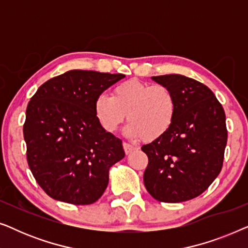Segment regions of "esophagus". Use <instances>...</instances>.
I'll return each mask as SVG.
<instances>
[{
  "label": "esophagus",
  "mask_w": 248,
  "mask_h": 248,
  "mask_svg": "<svg viewBox=\"0 0 248 248\" xmlns=\"http://www.w3.org/2000/svg\"><path fill=\"white\" fill-rule=\"evenodd\" d=\"M123 148H124V151L125 154H130V152H132L135 149L134 145H132L131 143H128V142H123Z\"/></svg>",
  "instance_id": "1"
}]
</instances>
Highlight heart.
I'll return each mask as SVG.
<instances>
[{
    "label": "heart",
    "instance_id": "b5f03b06",
    "mask_svg": "<svg viewBox=\"0 0 248 248\" xmlns=\"http://www.w3.org/2000/svg\"><path fill=\"white\" fill-rule=\"evenodd\" d=\"M93 113L105 131H117L127 114L126 133L144 141L161 139L170 130L177 114V100L170 88L138 79L118 83L111 97L101 93L93 104Z\"/></svg>",
    "mask_w": 248,
    "mask_h": 248
}]
</instances>
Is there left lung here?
<instances>
[{"label":"left lung","instance_id":"8db88e82","mask_svg":"<svg viewBox=\"0 0 248 248\" xmlns=\"http://www.w3.org/2000/svg\"><path fill=\"white\" fill-rule=\"evenodd\" d=\"M170 88L177 114L168 133L142 145L143 181L152 198L178 203L202 194L220 174L227 144L225 110L205 84L181 74L152 77Z\"/></svg>","mask_w":248,"mask_h":248}]
</instances>
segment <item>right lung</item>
Returning a JSON list of instances; mask_svg holds the SVG:
<instances>
[{
    "label": "right lung",
    "mask_w": 248,
    "mask_h": 248,
    "mask_svg": "<svg viewBox=\"0 0 248 248\" xmlns=\"http://www.w3.org/2000/svg\"><path fill=\"white\" fill-rule=\"evenodd\" d=\"M124 74L72 70L42 84L30 99L23 124L27 161L47 195L70 204L96 202L109 168L125 152L93 113L96 98Z\"/></svg>",
    "instance_id": "obj_1"
}]
</instances>
